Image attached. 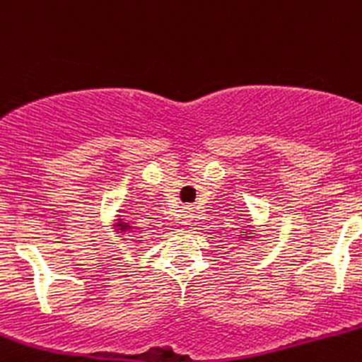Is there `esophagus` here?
Instances as JSON below:
<instances>
[{
    "label": "esophagus",
    "instance_id": "obj_1",
    "mask_svg": "<svg viewBox=\"0 0 362 362\" xmlns=\"http://www.w3.org/2000/svg\"><path fill=\"white\" fill-rule=\"evenodd\" d=\"M190 214H192V213H190V211H184V214H182V223L189 224L190 218H192V216H190Z\"/></svg>",
    "mask_w": 362,
    "mask_h": 362
}]
</instances>
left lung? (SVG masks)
Masks as SVG:
<instances>
[{
  "instance_id": "obj_1",
  "label": "left lung",
  "mask_w": 362,
  "mask_h": 362,
  "mask_svg": "<svg viewBox=\"0 0 362 362\" xmlns=\"http://www.w3.org/2000/svg\"><path fill=\"white\" fill-rule=\"evenodd\" d=\"M252 231H250V228H247V226H245L243 228V230H242V235H238V238L240 240H245V242H247V240L248 238H252Z\"/></svg>"
}]
</instances>
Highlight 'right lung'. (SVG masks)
<instances>
[{"mask_svg": "<svg viewBox=\"0 0 362 362\" xmlns=\"http://www.w3.org/2000/svg\"><path fill=\"white\" fill-rule=\"evenodd\" d=\"M112 230H114L117 235H122V236H126V233H132V226L127 221H124V218L120 214H117V219H115V223L112 224Z\"/></svg>", "mask_w": 362, "mask_h": 362, "instance_id": "1", "label": "right lung"}]
</instances>
